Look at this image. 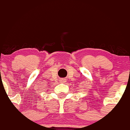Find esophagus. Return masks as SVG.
<instances>
[{
	"label": "esophagus",
	"instance_id": "esophagus-1",
	"mask_svg": "<svg viewBox=\"0 0 130 130\" xmlns=\"http://www.w3.org/2000/svg\"><path fill=\"white\" fill-rule=\"evenodd\" d=\"M61 81H62V82H65V80H63V79H62V80H61Z\"/></svg>",
	"mask_w": 130,
	"mask_h": 130
}]
</instances>
